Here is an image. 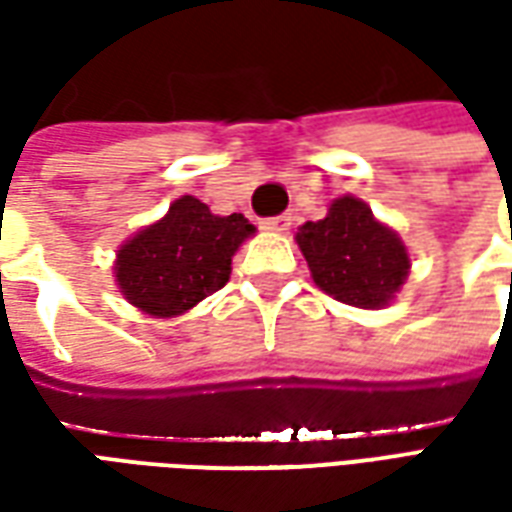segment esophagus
<instances>
[{"instance_id": "obj_1", "label": "esophagus", "mask_w": 512, "mask_h": 512, "mask_svg": "<svg viewBox=\"0 0 512 512\" xmlns=\"http://www.w3.org/2000/svg\"><path fill=\"white\" fill-rule=\"evenodd\" d=\"M290 224H293V216H290V213H279V216L263 219V230H271V233H285Z\"/></svg>"}]
</instances>
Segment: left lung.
I'll list each match as a JSON object with an SVG mask.
<instances>
[{
	"mask_svg": "<svg viewBox=\"0 0 512 512\" xmlns=\"http://www.w3.org/2000/svg\"><path fill=\"white\" fill-rule=\"evenodd\" d=\"M296 244L315 285L362 310L386 307L411 268L400 235L351 194L334 200L323 219L301 224Z\"/></svg>",
	"mask_w": 512,
	"mask_h": 512,
	"instance_id": "8db88e82",
	"label": "left lung"
}]
</instances>
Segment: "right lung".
Listing matches in <instances>:
<instances>
[{
  "label": "right lung",
  "mask_w": 512,
  "mask_h": 512,
  "mask_svg": "<svg viewBox=\"0 0 512 512\" xmlns=\"http://www.w3.org/2000/svg\"><path fill=\"white\" fill-rule=\"evenodd\" d=\"M249 235L255 224L241 213L216 216L186 194L117 249V288L145 315H183L227 285L233 255Z\"/></svg>",
  "instance_id": "obj_1"
}]
</instances>
